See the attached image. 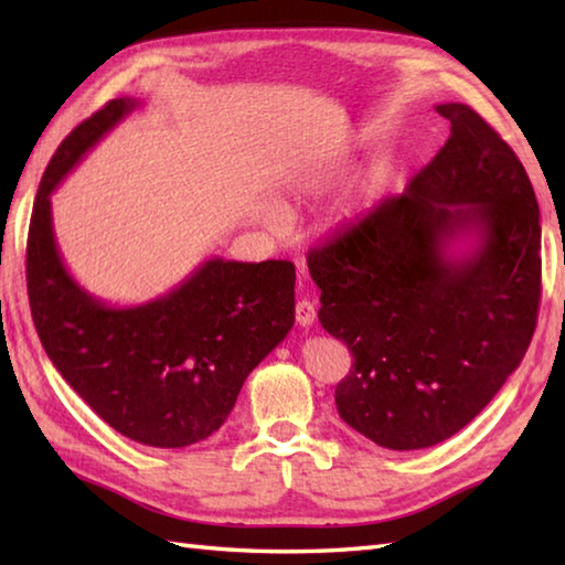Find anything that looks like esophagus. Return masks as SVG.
I'll list each match as a JSON object with an SVG mask.
<instances>
[{
  "label": "esophagus",
  "instance_id": "obj_1",
  "mask_svg": "<svg viewBox=\"0 0 565 565\" xmlns=\"http://www.w3.org/2000/svg\"><path fill=\"white\" fill-rule=\"evenodd\" d=\"M296 322L301 328H310L316 322V306L306 301V298H303V301L296 303Z\"/></svg>",
  "mask_w": 565,
  "mask_h": 565
}]
</instances>
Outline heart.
<instances>
[{
    "label": "heart",
    "mask_w": 565,
    "mask_h": 565,
    "mask_svg": "<svg viewBox=\"0 0 565 565\" xmlns=\"http://www.w3.org/2000/svg\"><path fill=\"white\" fill-rule=\"evenodd\" d=\"M379 179H381V172L371 174V184H376ZM267 218H269V223H274V225H281V223L286 221V213H284L281 206H271V209L267 211Z\"/></svg>",
    "instance_id": "obj_1"
}]
</instances>
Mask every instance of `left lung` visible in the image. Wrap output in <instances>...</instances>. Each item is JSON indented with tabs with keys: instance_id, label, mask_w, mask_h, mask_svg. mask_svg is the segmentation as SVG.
<instances>
[{
	"instance_id": "1",
	"label": "left lung",
	"mask_w": 565,
	"mask_h": 565,
	"mask_svg": "<svg viewBox=\"0 0 565 565\" xmlns=\"http://www.w3.org/2000/svg\"><path fill=\"white\" fill-rule=\"evenodd\" d=\"M401 196L308 252L318 320L354 356L334 403L379 447H435L493 401L532 342L542 225L530 177L471 106ZM472 239L468 253L450 247Z\"/></svg>"
}]
</instances>
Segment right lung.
Listing matches in <instances>:
<instances>
[{
	"mask_svg": "<svg viewBox=\"0 0 565 565\" xmlns=\"http://www.w3.org/2000/svg\"><path fill=\"white\" fill-rule=\"evenodd\" d=\"M136 106L111 99L47 162L29 227V301L45 354L106 425L148 447L179 449L225 423L249 371L294 328L296 267L213 257L170 294L128 308L106 306L72 279L51 194Z\"/></svg>",
	"mask_w": 565,
	"mask_h": 565,
	"instance_id": "right-lung-1",
	"label": "right lung"
}]
</instances>
